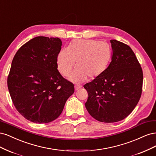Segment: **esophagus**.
I'll use <instances>...</instances> for the list:
<instances>
[{"mask_svg":"<svg viewBox=\"0 0 156 156\" xmlns=\"http://www.w3.org/2000/svg\"><path fill=\"white\" fill-rule=\"evenodd\" d=\"M80 88H81V86H79V85H75V86H74L75 91H78V90L80 89Z\"/></svg>","mask_w":156,"mask_h":156,"instance_id":"esophagus-1","label":"esophagus"}]
</instances>
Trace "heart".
I'll use <instances>...</instances> for the list:
<instances>
[{
  "mask_svg": "<svg viewBox=\"0 0 156 156\" xmlns=\"http://www.w3.org/2000/svg\"><path fill=\"white\" fill-rule=\"evenodd\" d=\"M112 56L109 44L96 39H74L67 48H62L58 54V69L63 76L74 69L69 80L75 83L86 80L87 77H99L107 69Z\"/></svg>",
  "mask_w": 156,
  "mask_h": 156,
  "instance_id": "b5f03b06",
  "label": "heart"
}]
</instances>
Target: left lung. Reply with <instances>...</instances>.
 I'll return each mask as SVG.
<instances>
[{
  "instance_id": "1",
  "label": "left lung",
  "mask_w": 156,
  "mask_h": 156,
  "mask_svg": "<svg viewBox=\"0 0 156 156\" xmlns=\"http://www.w3.org/2000/svg\"><path fill=\"white\" fill-rule=\"evenodd\" d=\"M112 62L104 73L83 87L88 93L85 105L100 122H115L132 112L141 96L143 74L132 48L112 39Z\"/></svg>"
}]
</instances>
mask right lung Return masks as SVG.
I'll return each instance as SVG.
<instances>
[{
    "instance_id": "obj_1",
    "label": "right lung",
    "mask_w": 156,
    "mask_h": 156,
    "mask_svg": "<svg viewBox=\"0 0 156 156\" xmlns=\"http://www.w3.org/2000/svg\"><path fill=\"white\" fill-rule=\"evenodd\" d=\"M62 44L58 37H34L12 60L8 77L9 94L19 113L30 121L41 124L56 119L74 92V84L58 70Z\"/></svg>"
}]
</instances>
